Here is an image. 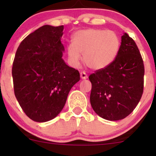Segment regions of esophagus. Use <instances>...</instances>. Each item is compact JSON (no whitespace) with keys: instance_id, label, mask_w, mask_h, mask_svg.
<instances>
[{"instance_id":"obj_1","label":"esophagus","mask_w":156,"mask_h":156,"mask_svg":"<svg viewBox=\"0 0 156 156\" xmlns=\"http://www.w3.org/2000/svg\"><path fill=\"white\" fill-rule=\"evenodd\" d=\"M80 78H81L82 79H87V78H88L87 73L84 72V71H83V72H80Z\"/></svg>"}]
</instances>
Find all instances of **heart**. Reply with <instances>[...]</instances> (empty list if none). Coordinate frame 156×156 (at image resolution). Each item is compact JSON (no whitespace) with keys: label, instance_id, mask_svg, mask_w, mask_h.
Segmentation results:
<instances>
[{"label":"heart","instance_id":"b5f03b06","mask_svg":"<svg viewBox=\"0 0 156 156\" xmlns=\"http://www.w3.org/2000/svg\"><path fill=\"white\" fill-rule=\"evenodd\" d=\"M120 48L119 36L113 31L104 29L80 30L75 33L73 43L67 45L69 62L79 65L81 54L85 64L93 69H101L112 64Z\"/></svg>","mask_w":156,"mask_h":156}]
</instances>
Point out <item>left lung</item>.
<instances>
[{
    "mask_svg": "<svg viewBox=\"0 0 156 156\" xmlns=\"http://www.w3.org/2000/svg\"><path fill=\"white\" fill-rule=\"evenodd\" d=\"M121 41L114 62L89 76L93 110L110 121L128 117L136 107L144 91V67L139 48L128 34L122 36Z\"/></svg>",
    "mask_w": 156,
    "mask_h": 156,
    "instance_id": "1",
    "label": "left lung"
}]
</instances>
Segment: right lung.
Wrapping results in <instances>:
<instances>
[{
  "instance_id": "obj_1",
  "label": "right lung",
  "mask_w": 156,
  "mask_h": 156,
  "mask_svg": "<svg viewBox=\"0 0 156 156\" xmlns=\"http://www.w3.org/2000/svg\"><path fill=\"white\" fill-rule=\"evenodd\" d=\"M64 26L45 25L20 44L12 66L14 91L30 119L44 122L63 109L72 87L80 80L78 70L62 59Z\"/></svg>"
}]
</instances>
